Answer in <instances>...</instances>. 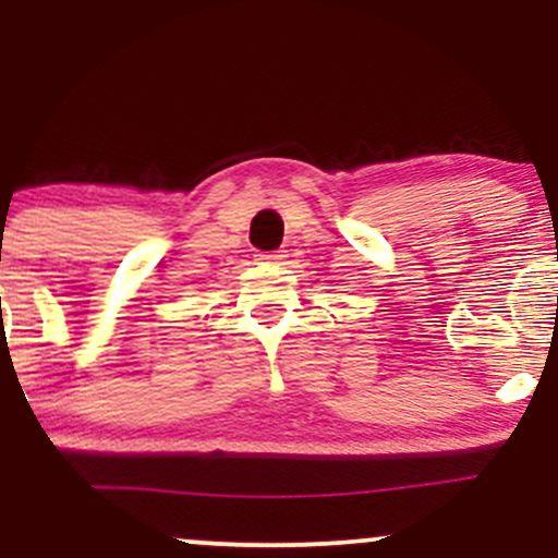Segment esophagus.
Listing matches in <instances>:
<instances>
[{
	"label": "esophagus",
	"mask_w": 558,
	"mask_h": 558,
	"mask_svg": "<svg viewBox=\"0 0 558 558\" xmlns=\"http://www.w3.org/2000/svg\"><path fill=\"white\" fill-rule=\"evenodd\" d=\"M259 257H262V259H275V262H278V259H286L288 254H286V252H267V254H259Z\"/></svg>",
	"instance_id": "obj_1"
}]
</instances>
